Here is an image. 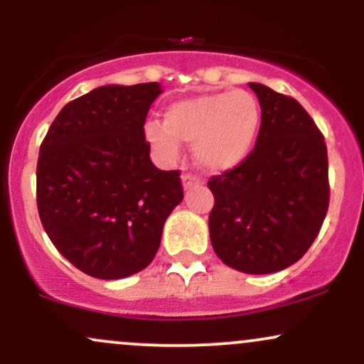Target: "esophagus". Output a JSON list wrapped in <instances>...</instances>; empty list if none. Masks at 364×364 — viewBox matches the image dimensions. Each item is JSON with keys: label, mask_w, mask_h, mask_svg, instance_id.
Instances as JSON below:
<instances>
[{"label": "esophagus", "mask_w": 364, "mask_h": 364, "mask_svg": "<svg viewBox=\"0 0 364 364\" xmlns=\"http://www.w3.org/2000/svg\"><path fill=\"white\" fill-rule=\"evenodd\" d=\"M181 181H183V186H185V190H188V188L198 185L200 179L196 178V176H193V174H188L186 173V174H183V176H181Z\"/></svg>", "instance_id": "34e87169"}]
</instances>
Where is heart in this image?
I'll list each match as a JSON object with an SVG mask.
<instances>
[{"instance_id": "b5f03b06", "label": "heart", "mask_w": 364, "mask_h": 364, "mask_svg": "<svg viewBox=\"0 0 364 364\" xmlns=\"http://www.w3.org/2000/svg\"><path fill=\"white\" fill-rule=\"evenodd\" d=\"M260 121V104L253 94L212 92L171 102L164 123L145 124V139L168 161L179 156V140L193 141L196 161L203 168L228 171L250 156Z\"/></svg>"}]
</instances>
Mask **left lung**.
I'll use <instances>...</instances> for the list:
<instances>
[{
	"label": "left lung",
	"mask_w": 364,
	"mask_h": 364,
	"mask_svg": "<svg viewBox=\"0 0 364 364\" xmlns=\"http://www.w3.org/2000/svg\"><path fill=\"white\" fill-rule=\"evenodd\" d=\"M262 107L257 144L236 168L208 179L212 248L231 269L272 274L308 252L328 210L323 135L289 95L248 83Z\"/></svg>",
	"instance_id": "left-lung-1"
}]
</instances>
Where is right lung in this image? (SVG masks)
Instances as JSON below:
<instances>
[{
    "label": "right lung",
    "mask_w": 364,
    "mask_h": 364,
    "mask_svg": "<svg viewBox=\"0 0 364 364\" xmlns=\"http://www.w3.org/2000/svg\"><path fill=\"white\" fill-rule=\"evenodd\" d=\"M161 92L157 82L97 87L66 104L41 144V223L58 252L92 277L144 270L183 200L179 171L157 169L145 140Z\"/></svg>",
    "instance_id": "1"
}]
</instances>
